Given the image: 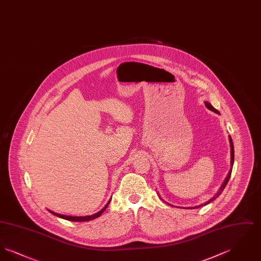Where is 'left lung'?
I'll list each match as a JSON object with an SVG mask.
<instances>
[{"instance_id": "left-lung-1", "label": "left lung", "mask_w": 261, "mask_h": 261, "mask_svg": "<svg viewBox=\"0 0 261 261\" xmlns=\"http://www.w3.org/2000/svg\"><path fill=\"white\" fill-rule=\"evenodd\" d=\"M205 107L208 109V110H211L213 112H215V113H219V112L217 111V110H215L212 106H211V103L208 102V101H205ZM229 141H230V146H231V170H230V172L228 174V176L226 177V179H225V181H224L223 185L221 186V188L219 189V191H218V193L212 198V199H210L208 201H206V202H204L203 204H200V205H198V206H195V207H190V208H198V207H200V206H203V205H206V204H208L210 202H211L213 199H216L218 196H220L221 195V193L223 192L224 189H225V187L227 185V183H228V181H229V179H230V177H231V173H232V167H233V163H234V145H233V141H232V138L229 136Z\"/></svg>"}]
</instances>
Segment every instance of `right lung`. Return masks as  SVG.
Masks as SVG:
<instances>
[{
	"label": "right lung",
	"mask_w": 261,
	"mask_h": 261,
	"mask_svg": "<svg viewBox=\"0 0 261 261\" xmlns=\"http://www.w3.org/2000/svg\"><path fill=\"white\" fill-rule=\"evenodd\" d=\"M111 201V200H110ZM110 201H109V203L101 210V211H99L98 213H95V214H93V215H89V216H69V215H62V214H59V213H56V212H54V211H50L51 214H54V215H56V216H58V217H61V218H63V219H65V220H68V221H74V222H84V221H90V220H93V219H95V218H97V217H99L101 215V213L103 212V211H106V208L108 207V205L110 204Z\"/></svg>",
	"instance_id": "add662e5"
}]
</instances>
